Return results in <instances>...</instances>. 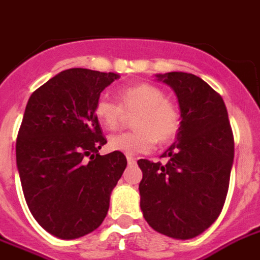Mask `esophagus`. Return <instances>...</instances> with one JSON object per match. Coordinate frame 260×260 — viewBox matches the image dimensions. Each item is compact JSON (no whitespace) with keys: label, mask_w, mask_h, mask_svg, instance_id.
Listing matches in <instances>:
<instances>
[{"label":"esophagus","mask_w":260,"mask_h":260,"mask_svg":"<svg viewBox=\"0 0 260 260\" xmlns=\"http://www.w3.org/2000/svg\"><path fill=\"white\" fill-rule=\"evenodd\" d=\"M126 161H128V164H129V166H134V164H136V159H135V157H132V156H128V157H126Z\"/></svg>","instance_id":"obj_1"}]
</instances>
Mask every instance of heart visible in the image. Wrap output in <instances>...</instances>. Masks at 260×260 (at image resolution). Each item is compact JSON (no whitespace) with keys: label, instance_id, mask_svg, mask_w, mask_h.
Listing matches in <instances>:
<instances>
[{"label":"heart","instance_id":"obj_1","mask_svg":"<svg viewBox=\"0 0 260 260\" xmlns=\"http://www.w3.org/2000/svg\"><path fill=\"white\" fill-rule=\"evenodd\" d=\"M119 103L107 96H100L94 103L93 113L97 121L107 129H116L123 123L125 113H135L129 132L112 135L108 147L125 155L148 153L156 143L168 144L180 132V108L174 101L167 100L159 86L139 82L117 90Z\"/></svg>","mask_w":260,"mask_h":260}]
</instances>
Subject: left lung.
Returning a JSON list of instances; mask_svg holds the SVG:
<instances>
[{"mask_svg": "<svg viewBox=\"0 0 260 260\" xmlns=\"http://www.w3.org/2000/svg\"><path fill=\"white\" fill-rule=\"evenodd\" d=\"M178 96L181 128L164 152L166 164L140 159V207L157 233L191 239L206 231L224 206L234 161V135L220 94L191 73L157 76Z\"/></svg>", "mask_w": 260, "mask_h": 260, "instance_id": "1", "label": "left lung"}]
</instances>
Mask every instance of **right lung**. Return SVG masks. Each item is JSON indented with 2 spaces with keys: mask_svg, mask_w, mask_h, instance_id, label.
<instances>
[{
  "mask_svg": "<svg viewBox=\"0 0 260 260\" xmlns=\"http://www.w3.org/2000/svg\"><path fill=\"white\" fill-rule=\"evenodd\" d=\"M116 79L111 72L67 69L36 89L25 108L16 141L21 185L33 218L60 239L103 223L125 170L123 152L99 153L107 139L93 113Z\"/></svg>",
  "mask_w": 260,
  "mask_h": 260,
  "instance_id": "right-lung-1",
  "label": "right lung"
}]
</instances>
